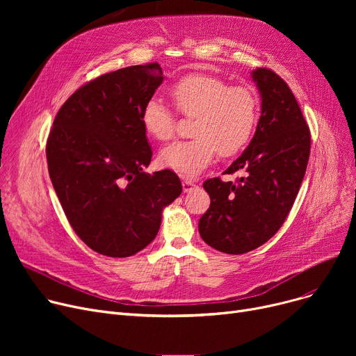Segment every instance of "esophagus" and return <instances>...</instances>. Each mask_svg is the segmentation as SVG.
<instances>
[{
    "instance_id": "34e87169",
    "label": "esophagus",
    "mask_w": 356,
    "mask_h": 356,
    "mask_svg": "<svg viewBox=\"0 0 356 356\" xmlns=\"http://www.w3.org/2000/svg\"><path fill=\"white\" fill-rule=\"evenodd\" d=\"M181 186H183V192H192V191H195L197 186H196V183L192 180V179H183V181H181Z\"/></svg>"
}]
</instances>
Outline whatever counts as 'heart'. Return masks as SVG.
Instances as JSON below:
<instances>
[{"instance_id": "b5f03b06", "label": "heart", "mask_w": 356, "mask_h": 356, "mask_svg": "<svg viewBox=\"0 0 356 356\" xmlns=\"http://www.w3.org/2000/svg\"><path fill=\"white\" fill-rule=\"evenodd\" d=\"M170 97L180 114L195 117L191 140L164 147L159 161L183 176H195L216 153L229 157L239 153L252 137L258 120V99L245 86H229L211 74L195 73L179 79ZM145 133L157 141L175 136L173 111L157 98L148 99L141 112Z\"/></svg>"}]
</instances>
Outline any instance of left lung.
I'll list each match as a JSON object with an SVG mask.
<instances>
[{
    "label": "left lung",
    "mask_w": 356,
    "mask_h": 356,
    "mask_svg": "<svg viewBox=\"0 0 356 356\" xmlns=\"http://www.w3.org/2000/svg\"><path fill=\"white\" fill-rule=\"evenodd\" d=\"M252 79L263 99L261 117L250 145L225 172L245 176L204 181L211 207L199 220L202 239L234 255L261 247L282 228L310 156V129L289 85L267 67L255 69Z\"/></svg>",
    "instance_id": "8db88e82"
}]
</instances>
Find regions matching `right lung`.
Segmentation results:
<instances>
[{
    "instance_id": "add662e5",
    "label": "right lung",
    "mask_w": 356,
    "mask_h": 356,
    "mask_svg": "<svg viewBox=\"0 0 356 356\" xmlns=\"http://www.w3.org/2000/svg\"><path fill=\"white\" fill-rule=\"evenodd\" d=\"M163 82L159 63L118 69L82 85L59 109L46 144L49 175L73 231L106 257L152 242L161 211L181 193L172 170L154 175L141 112Z\"/></svg>"
}]
</instances>
